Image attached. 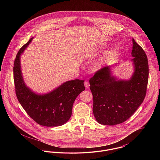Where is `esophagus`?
Segmentation results:
<instances>
[{"label": "esophagus", "instance_id": "esophagus-1", "mask_svg": "<svg viewBox=\"0 0 160 160\" xmlns=\"http://www.w3.org/2000/svg\"><path fill=\"white\" fill-rule=\"evenodd\" d=\"M84 86H85V88H86V89H88V88H89V86H90V84H89V82H88V81H85L84 82Z\"/></svg>", "mask_w": 160, "mask_h": 160}]
</instances>
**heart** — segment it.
<instances>
[{"label":"heart","mask_w":160,"mask_h":160,"mask_svg":"<svg viewBox=\"0 0 160 160\" xmlns=\"http://www.w3.org/2000/svg\"><path fill=\"white\" fill-rule=\"evenodd\" d=\"M104 61V58H101V59H99V60L98 61H97L95 63V67L96 68H99L102 66V65L103 64V62Z\"/></svg>","instance_id":"obj_1"}]
</instances>
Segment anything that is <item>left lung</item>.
I'll return each instance as SVG.
<instances>
[{"instance_id": "obj_1", "label": "left lung", "mask_w": 160, "mask_h": 160, "mask_svg": "<svg viewBox=\"0 0 160 160\" xmlns=\"http://www.w3.org/2000/svg\"><path fill=\"white\" fill-rule=\"evenodd\" d=\"M134 71L129 80L113 75L112 65L99 69L89 80L93 99V113L100 124L114 125L125 122L145 99L148 82V61L143 48L132 38ZM118 63L115 64L116 65Z\"/></svg>"}]
</instances>
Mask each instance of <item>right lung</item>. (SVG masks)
<instances>
[{"label":"right lung","mask_w":160,"mask_h":160,"mask_svg":"<svg viewBox=\"0 0 160 160\" xmlns=\"http://www.w3.org/2000/svg\"><path fill=\"white\" fill-rule=\"evenodd\" d=\"M33 38L20 48L14 63L15 93L26 113L38 124L46 127H58L68 122L77 96L85 90L84 80H72L62 84L53 91L39 94L26 86L23 79L20 56Z\"/></svg>","instance_id":"right-lung-1"}]
</instances>
